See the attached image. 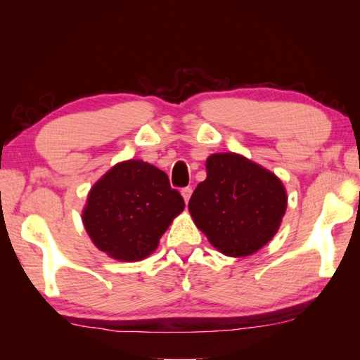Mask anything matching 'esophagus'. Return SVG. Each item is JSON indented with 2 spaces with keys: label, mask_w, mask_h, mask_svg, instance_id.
Segmentation results:
<instances>
[{
  "label": "esophagus",
  "mask_w": 360,
  "mask_h": 360,
  "mask_svg": "<svg viewBox=\"0 0 360 360\" xmlns=\"http://www.w3.org/2000/svg\"><path fill=\"white\" fill-rule=\"evenodd\" d=\"M181 193H182V197H184V202L188 203V198H191V195H192V188L191 187H184L181 191Z\"/></svg>",
  "instance_id": "34e87169"
}]
</instances>
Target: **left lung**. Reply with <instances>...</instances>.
<instances>
[{"label":"left lung","instance_id":"left-lung-1","mask_svg":"<svg viewBox=\"0 0 360 360\" xmlns=\"http://www.w3.org/2000/svg\"><path fill=\"white\" fill-rule=\"evenodd\" d=\"M206 172L188 202L197 227L227 255L259 251L275 236L285 212L283 182L236 154L211 155Z\"/></svg>","mask_w":360,"mask_h":360}]
</instances>
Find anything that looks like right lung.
Wrapping results in <instances>:
<instances>
[{"instance_id": "right-lung-1", "label": "right lung", "mask_w": 360, "mask_h": 360, "mask_svg": "<svg viewBox=\"0 0 360 360\" xmlns=\"http://www.w3.org/2000/svg\"><path fill=\"white\" fill-rule=\"evenodd\" d=\"M184 206L167 173L146 162L129 160L115 165L92 187L82 221L100 251L133 262L154 252Z\"/></svg>"}]
</instances>
